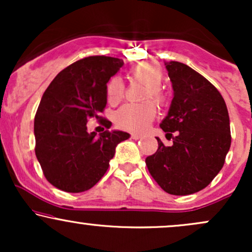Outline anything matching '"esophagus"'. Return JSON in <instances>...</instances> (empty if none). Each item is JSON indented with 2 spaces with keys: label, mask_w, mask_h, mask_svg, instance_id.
Instances as JSON below:
<instances>
[{
  "label": "esophagus",
  "mask_w": 252,
  "mask_h": 252,
  "mask_svg": "<svg viewBox=\"0 0 252 252\" xmlns=\"http://www.w3.org/2000/svg\"><path fill=\"white\" fill-rule=\"evenodd\" d=\"M131 138H132V140H140V138H142V135H140V134H131Z\"/></svg>",
  "instance_id": "34e87169"
}]
</instances>
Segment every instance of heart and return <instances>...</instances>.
Listing matches in <instances>:
<instances>
[{
    "mask_svg": "<svg viewBox=\"0 0 252 252\" xmlns=\"http://www.w3.org/2000/svg\"><path fill=\"white\" fill-rule=\"evenodd\" d=\"M132 78L144 84L147 90L143 94V100H154L162 105L166 102V94L160 88L163 80V71L160 65L154 63H137L130 68ZM126 94V88L120 77L115 76L106 84V99L110 104L120 103ZM156 116L154 103L126 104L115 115L118 128L132 132H142L152 124Z\"/></svg>",
    "mask_w": 252,
    "mask_h": 252,
    "instance_id": "1",
    "label": "heart"
}]
</instances>
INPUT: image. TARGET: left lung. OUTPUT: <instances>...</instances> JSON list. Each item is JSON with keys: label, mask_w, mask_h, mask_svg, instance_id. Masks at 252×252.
Segmentation results:
<instances>
[{"label": "left lung", "mask_w": 252, "mask_h": 252, "mask_svg": "<svg viewBox=\"0 0 252 252\" xmlns=\"http://www.w3.org/2000/svg\"><path fill=\"white\" fill-rule=\"evenodd\" d=\"M174 97L160 128L173 137L146 158L150 175L164 192L189 195L209 186L220 172L231 146L230 118L220 92L179 62L164 63Z\"/></svg>", "instance_id": "left-lung-1"}]
</instances>
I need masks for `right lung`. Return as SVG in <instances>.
<instances>
[{"label":"right lung","mask_w":252,"mask_h":252,"mask_svg":"<svg viewBox=\"0 0 252 252\" xmlns=\"http://www.w3.org/2000/svg\"><path fill=\"white\" fill-rule=\"evenodd\" d=\"M123 60L105 56L86 57L71 63L52 80L34 118L35 155L50 184L68 193L85 192L109 168L116 146L128 132H88L86 123L100 116L106 105V83ZM103 121H102L101 120Z\"/></svg>","instance_id":"obj_1"}]
</instances>
